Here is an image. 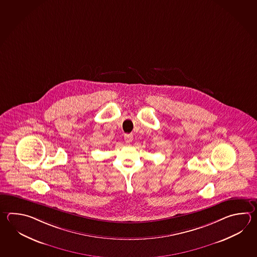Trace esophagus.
<instances>
[{
    "mask_svg": "<svg viewBox=\"0 0 257 257\" xmlns=\"http://www.w3.org/2000/svg\"><path fill=\"white\" fill-rule=\"evenodd\" d=\"M133 139H134L133 135H130V134L124 135V141H125V143H131L133 141Z\"/></svg>",
    "mask_w": 257,
    "mask_h": 257,
    "instance_id": "34e87169",
    "label": "esophagus"
}]
</instances>
